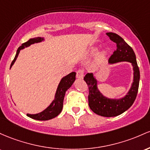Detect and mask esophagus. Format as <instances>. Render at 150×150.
Returning a JSON list of instances; mask_svg holds the SVG:
<instances>
[{
	"label": "esophagus",
	"instance_id": "34e87169",
	"mask_svg": "<svg viewBox=\"0 0 150 150\" xmlns=\"http://www.w3.org/2000/svg\"><path fill=\"white\" fill-rule=\"evenodd\" d=\"M84 76V71L83 69H79L76 72V78L83 79Z\"/></svg>",
	"mask_w": 150,
	"mask_h": 150
}]
</instances>
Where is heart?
Segmentation results:
<instances>
[{
    "label": "heart",
    "instance_id": "b5f03b06",
    "mask_svg": "<svg viewBox=\"0 0 150 150\" xmlns=\"http://www.w3.org/2000/svg\"><path fill=\"white\" fill-rule=\"evenodd\" d=\"M98 52V48L97 47H91L90 49V50H89V54L91 55V56H93V55H95ZM105 57V52H101L100 54H99L98 55V59L99 60H103L104 58Z\"/></svg>",
    "mask_w": 150,
    "mask_h": 150
}]
</instances>
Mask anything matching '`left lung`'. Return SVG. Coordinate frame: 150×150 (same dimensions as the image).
<instances>
[{"label": "left lung", "instance_id": "1", "mask_svg": "<svg viewBox=\"0 0 150 150\" xmlns=\"http://www.w3.org/2000/svg\"><path fill=\"white\" fill-rule=\"evenodd\" d=\"M106 35L116 43L117 49L109 58V64L128 62L133 67V82L125 96L120 99L108 98L100 93L97 86V80L92 73H88L83 79L88 86V105L97 115L103 117H115L124 112L131 107L137 97L139 83V69L133 50L118 35L107 33Z\"/></svg>", "mask_w": 150, "mask_h": 150}]
</instances>
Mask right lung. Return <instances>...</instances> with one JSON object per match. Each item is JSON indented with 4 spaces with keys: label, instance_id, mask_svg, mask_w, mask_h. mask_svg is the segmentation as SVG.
Returning <instances> with one entry per match:
<instances>
[{
    "label": "right lung",
    "instance_id": "1",
    "mask_svg": "<svg viewBox=\"0 0 150 150\" xmlns=\"http://www.w3.org/2000/svg\"><path fill=\"white\" fill-rule=\"evenodd\" d=\"M43 38H35L30 39L28 42L22 44L21 47H19L17 50V52L15 57L14 59L12 62L11 64V68L14 64L15 62H16L17 57H18V54H19L20 51L25 47H29L31 45L35 43L40 42L43 41ZM76 79V72H71V73L69 74L68 75L65 76L60 81L59 83L58 87H57L56 93H55L54 99L53 101L51 103L49 106L45 110L41 112H39L37 114H27L28 117H31V118L35 119V120H48L50 119H52L54 117H57L60 112H62V108H63V101L64 98L65 93L66 91L71 86L74 82Z\"/></svg>",
    "mask_w": 150,
    "mask_h": 150
}]
</instances>
